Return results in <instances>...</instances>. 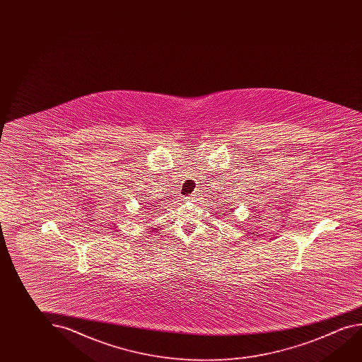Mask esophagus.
<instances>
[{
  "instance_id": "34e87169",
  "label": "esophagus",
  "mask_w": 362,
  "mask_h": 362,
  "mask_svg": "<svg viewBox=\"0 0 362 362\" xmlns=\"http://www.w3.org/2000/svg\"><path fill=\"white\" fill-rule=\"evenodd\" d=\"M185 199H187V201H196V199H194V197H187Z\"/></svg>"
}]
</instances>
